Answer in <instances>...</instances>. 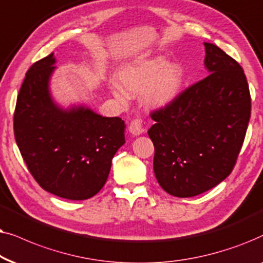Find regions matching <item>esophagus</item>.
<instances>
[{
	"mask_svg": "<svg viewBox=\"0 0 263 263\" xmlns=\"http://www.w3.org/2000/svg\"><path fill=\"white\" fill-rule=\"evenodd\" d=\"M129 132H131L134 136H139L144 132V127H143V122L139 119H136V120H132L131 124L128 126Z\"/></svg>",
	"mask_w": 263,
	"mask_h": 263,
	"instance_id": "obj_1",
	"label": "esophagus"
}]
</instances>
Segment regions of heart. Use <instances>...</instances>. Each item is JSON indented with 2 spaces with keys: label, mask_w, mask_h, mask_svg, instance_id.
Here are the masks:
<instances>
[{
  "label": "heart",
  "mask_w": 263,
  "mask_h": 263,
  "mask_svg": "<svg viewBox=\"0 0 263 263\" xmlns=\"http://www.w3.org/2000/svg\"><path fill=\"white\" fill-rule=\"evenodd\" d=\"M120 87H114L118 99L126 100L144 93V101L152 108H162L179 95L184 82L180 65L170 64L162 56L127 62L118 72Z\"/></svg>",
  "instance_id": "b5f03b06"
}]
</instances>
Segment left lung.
I'll use <instances>...</instances> for the list:
<instances>
[{
  "label": "left lung",
  "mask_w": 263,
  "mask_h": 263,
  "mask_svg": "<svg viewBox=\"0 0 263 263\" xmlns=\"http://www.w3.org/2000/svg\"><path fill=\"white\" fill-rule=\"evenodd\" d=\"M203 44L209 76L152 113L155 124L148 131L156 179L167 194L181 198L203 194L229 177L250 119L243 68L219 47Z\"/></svg>",
  "instance_id": "left-lung-1"
}]
</instances>
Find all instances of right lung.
<instances>
[{"instance_id":"1","label":"right lung","mask_w":263,"mask_h":263,"mask_svg":"<svg viewBox=\"0 0 263 263\" xmlns=\"http://www.w3.org/2000/svg\"><path fill=\"white\" fill-rule=\"evenodd\" d=\"M54 52L27 71L16 100L14 136L27 168L45 191L82 201L95 196L125 144V121L97 114L85 104L56 103L50 80Z\"/></svg>"}]
</instances>
